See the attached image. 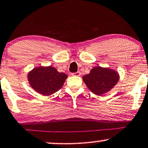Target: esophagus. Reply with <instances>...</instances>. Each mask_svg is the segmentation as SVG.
I'll return each instance as SVG.
<instances>
[{"label":"esophagus","instance_id":"1","mask_svg":"<svg viewBox=\"0 0 148 148\" xmlns=\"http://www.w3.org/2000/svg\"><path fill=\"white\" fill-rule=\"evenodd\" d=\"M71 75L73 76H80V75H81V73H80V71H77L75 73H71Z\"/></svg>","mask_w":148,"mask_h":148}]
</instances>
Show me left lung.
<instances>
[{
    "label": "left lung",
    "mask_w": 148,
    "mask_h": 148,
    "mask_svg": "<svg viewBox=\"0 0 148 148\" xmlns=\"http://www.w3.org/2000/svg\"><path fill=\"white\" fill-rule=\"evenodd\" d=\"M119 80V75L114 70L97 66L89 74L83 77V81L92 92L103 95L112 89Z\"/></svg>",
    "instance_id": "1"
}]
</instances>
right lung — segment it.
Here are the masks:
<instances>
[{
    "instance_id": "obj_1",
    "label": "right lung",
    "mask_w": 148,
    "mask_h": 148,
    "mask_svg": "<svg viewBox=\"0 0 148 148\" xmlns=\"http://www.w3.org/2000/svg\"><path fill=\"white\" fill-rule=\"evenodd\" d=\"M64 73H59L53 66H40L34 69L28 75L29 84L34 90L49 96L62 87L67 78Z\"/></svg>"
}]
</instances>
